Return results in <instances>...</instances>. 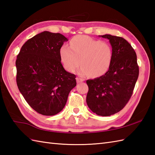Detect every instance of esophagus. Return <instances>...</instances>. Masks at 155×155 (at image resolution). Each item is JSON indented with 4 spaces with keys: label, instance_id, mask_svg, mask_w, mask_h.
<instances>
[{
    "label": "esophagus",
    "instance_id": "1",
    "mask_svg": "<svg viewBox=\"0 0 155 155\" xmlns=\"http://www.w3.org/2000/svg\"><path fill=\"white\" fill-rule=\"evenodd\" d=\"M76 80H77V83H81V82L83 81V79H82V78H79V77H77V78H76Z\"/></svg>",
    "mask_w": 155,
    "mask_h": 155
}]
</instances>
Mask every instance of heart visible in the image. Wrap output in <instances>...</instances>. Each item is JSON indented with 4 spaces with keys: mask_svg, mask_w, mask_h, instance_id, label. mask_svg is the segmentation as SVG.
Segmentation results:
<instances>
[{
    "mask_svg": "<svg viewBox=\"0 0 155 155\" xmlns=\"http://www.w3.org/2000/svg\"><path fill=\"white\" fill-rule=\"evenodd\" d=\"M61 61L68 72H74L82 66L78 73L98 77L106 72L111 63L113 52L109 44L91 38L87 36L78 35L70 41V47L62 45L59 50Z\"/></svg>",
    "mask_w": 155,
    "mask_h": 155,
    "instance_id": "b5f03b06",
    "label": "heart"
}]
</instances>
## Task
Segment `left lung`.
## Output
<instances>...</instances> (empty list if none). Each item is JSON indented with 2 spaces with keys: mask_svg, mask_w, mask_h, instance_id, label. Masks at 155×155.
Here are the masks:
<instances>
[{
  "mask_svg": "<svg viewBox=\"0 0 155 155\" xmlns=\"http://www.w3.org/2000/svg\"><path fill=\"white\" fill-rule=\"evenodd\" d=\"M98 37L109 41L113 57L106 73L87 81V103L94 113L107 117L121 110L129 101L139 69L136 52L125 39L110 35Z\"/></svg>",
  "mask_w": 155,
  "mask_h": 155,
  "instance_id": "1",
  "label": "left lung"
}]
</instances>
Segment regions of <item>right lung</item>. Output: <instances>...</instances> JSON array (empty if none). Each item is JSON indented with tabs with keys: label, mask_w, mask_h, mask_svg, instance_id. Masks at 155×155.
I'll use <instances>...</instances> for the list:
<instances>
[{
	"label": "right lung",
	"mask_w": 155,
	"mask_h": 155,
	"mask_svg": "<svg viewBox=\"0 0 155 155\" xmlns=\"http://www.w3.org/2000/svg\"><path fill=\"white\" fill-rule=\"evenodd\" d=\"M68 38L60 33L42 32L21 47L16 61V83L27 103L45 116L63 109L76 87V76L64 70L59 50Z\"/></svg>",
	"instance_id": "obj_1"
}]
</instances>
